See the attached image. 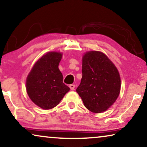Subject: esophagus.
<instances>
[{"mask_svg": "<svg viewBox=\"0 0 147 147\" xmlns=\"http://www.w3.org/2000/svg\"><path fill=\"white\" fill-rule=\"evenodd\" d=\"M69 88L71 90H74V88H75V85H74V84H71V85H69Z\"/></svg>", "mask_w": 147, "mask_h": 147, "instance_id": "1", "label": "esophagus"}]
</instances>
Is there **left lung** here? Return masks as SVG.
<instances>
[{"mask_svg": "<svg viewBox=\"0 0 147 147\" xmlns=\"http://www.w3.org/2000/svg\"><path fill=\"white\" fill-rule=\"evenodd\" d=\"M82 78L76 92L84 106L94 113L107 110L120 92V77L114 64L105 54L91 51L82 57Z\"/></svg>", "mask_w": 147, "mask_h": 147, "instance_id": "1", "label": "left lung"}]
</instances>
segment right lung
<instances>
[{
  "instance_id": "obj_1",
  "label": "right lung",
  "mask_w": 147,
  "mask_h": 147,
  "mask_svg": "<svg viewBox=\"0 0 147 147\" xmlns=\"http://www.w3.org/2000/svg\"><path fill=\"white\" fill-rule=\"evenodd\" d=\"M61 57L59 52L46 53L36 62L27 76L28 96L44 110L55 107L70 90L63 82V75L58 67Z\"/></svg>"
}]
</instances>
